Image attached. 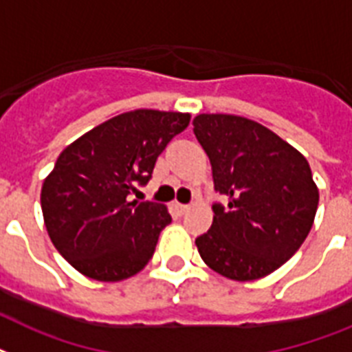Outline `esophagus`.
I'll return each mask as SVG.
<instances>
[{
    "label": "esophagus",
    "instance_id": "34e87169",
    "mask_svg": "<svg viewBox=\"0 0 352 352\" xmlns=\"http://www.w3.org/2000/svg\"><path fill=\"white\" fill-rule=\"evenodd\" d=\"M175 208H177V211L181 213V215H184L186 211L190 210V204H175Z\"/></svg>",
    "mask_w": 352,
    "mask_h": 352
}]
</instances>
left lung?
<instances>
[{"instance_id": "left-lung-1", "label": "left lung", "mask_w": 352, "mask_h": 352, "mask_svg": "<svg viewBox=\"0 0 352 352\" xmlns=\"http://www.w3.org/2000/svg\"><path fill=\"white\" fill-rule=\"evenodd\" d=\"M197 141L210 157L215 191L213 224L197 236L211 270L248 282L270 275L295 255L309 235L318 188L309 162L270 128L239 116L201 113Z\"/></svg>"}]
</instances>
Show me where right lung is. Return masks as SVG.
Returning a JSON list of instances; mask_svg holds the SVG:
<instances>
[{
	"instance_id": "right-lung-1",
	"label": "right lung",
	"mask_w": 352,
	"mask_h": 352,
	"mask_svg": "<svg viewBox=\"0 0 352 352\" xmlns=\"http://www.w3.org/2000/svg\"><path fill=\"white\" fill-rule=\"evenodd\" d=\"M188 124L190 113L126 111L57 157L41 188L43 219L56 250L79 273L119 282L150 262L171 215L164 204L133 201L131 193L148 184L157 157Z\"/></svg>"
}]
</instances>
